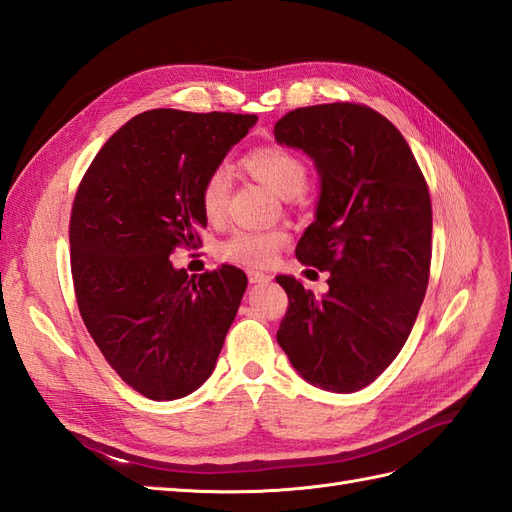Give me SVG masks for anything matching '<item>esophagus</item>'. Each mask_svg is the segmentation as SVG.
I'll return each mask as SVG.
<instances>
[{"mask_svg":"<svg viewBox=\"0 0 512 512\" xmlns=\"http://www.w3.org/2000/svg\"><path fill=\"white\" fill-rule=\"evenodd\" d=\"M247 277H250L252 284H265V282H271V275L265 273V271H247Z\"/></svg>","mask_w":512,"mask_h":512,"instance_id":"34e87169","label":"esophagus"}]
</instances>
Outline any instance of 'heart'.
Returning <instances> with one entry per match:
<instances>
[{
    "label": "heart",
    "mask_w": 512,
    "mask_h": 512,
    "mask_svg": "<svg viewBox=\"0 0 512 512\" xmlns=\"http://www.w3.org/2000/svg\"><path fill=\"white\" fill-rule=\"evenodd\" d=\"M243 164L258 181H262L269 190L284 198L297 196L305 188V164L284 147H258L252 153H247ZM228 185L230 177L226 168L211 170L203 181V188H200V207H203L207 218L215 220L222 215ZM284 243L286 235L280 230H237L226 241H222L220 258L235 262V265L265 267Z\"/></svg>",
    "instance_id": "obj_1"
}]
</instances>
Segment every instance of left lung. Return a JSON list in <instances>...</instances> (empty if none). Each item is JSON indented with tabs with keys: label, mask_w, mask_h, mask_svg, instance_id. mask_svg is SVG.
I'll return each mask as SVG.
<instances>
[{
	"label": "left lung",
	"mask_w": 512,
	"mask_h": 512,
	"mask_svg": "<svg viewBox=\"0 0 512 512\" xmlns=\"http://www.w3.org/2000/svg\"><path fill=\"white\" fill-rule=\"evenodd\" d=\"M275 141L301 149L320 175L316 220L297 245L303 265L329 271L316 297L292 275L277 344L309 384L354 393L393 363L425 299L431 198L406 138L374 108H294Z\"/></svg>",
	"instance_id": "left-lung-1"
}]
</instances>
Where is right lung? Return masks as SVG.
Here are the masks:
<instances>
[{
	"mask_svg": "<svg viewBox=\"0 0 512 512\" xmlns=\"http://www.w3.org/2000/svg\"><path fill=\"white\" fill-rule=\"evenodd\" d=\"M256 115L153 108L119 128L76 192L70 267L89 335L134 391L170 401L215 369L247 277L222 265L190 277L170 262L207 226L200 188Z\"/></svg>",
	"mask_w": 512,
	"mask_h": 512,
	"instance_id": "add662e5",
	"label": "right lung"
}]
</instances>
